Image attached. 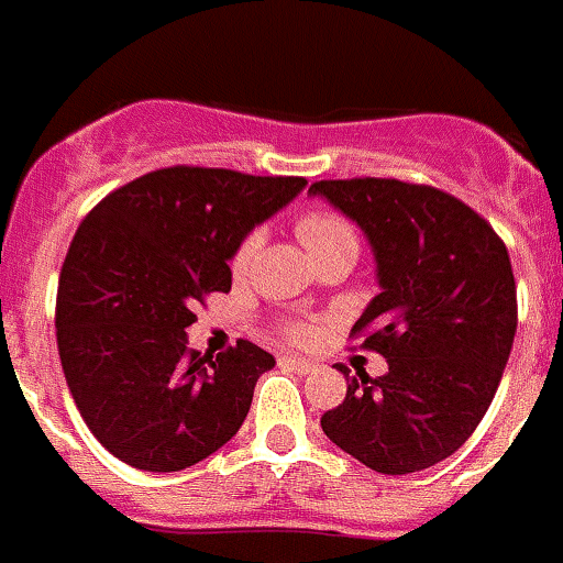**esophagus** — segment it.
<instances>
[{
  "mask_svg": "<svg viewBox=\"0 0 563 563\" xmlns=\"http://www.w3.org/2000/svg\"><path fill=\"white\" fill-rule=\"evenodd\" d=\"M280 363L288 365L291 371H297V374H314L317 371V363H311V360H300V356H291V354H283Z\"/></svg>",
  "mask_w": 563,
  "mask_h": 563,
  "instance_id": "1",
  "label": "esophagus"
}]
</instances>
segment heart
<instances>
[{"mask_svg": "<svg viewBox=\"0 0 563 563\" xmlns=\"http://www.w3.org/2000/svg\"><path fill=\"white\" fill-rule=\"evenodd\" d=\"M297 238L302 241L306 252L314 257V263L325 261L331 254L340 252H360V232H356L354 223L345 218V214L334 212V209H306V212L297 218L295 223ZM263 241H266V232L261 227H254L252 232L238 243L232 254V272L238 277H243L249 268L254 266L257 254H261ZM283 336L291 342H309L314 336V325L309 320H286L283 322Z\"/></svg>", "mask_w": 563, "mask_h": 563, "instance_id": "heart-1", "label": "heart"}]
</instances>
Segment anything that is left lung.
Masks as SVG:
<instances>
[{
    "label": "left lung",
    "instance_id": "1",
    "mask_svg": "<svg viewBox=\"0 0 563 563\" xmlns=\"http://www.w3.org/2000/svg\"><path fill=\"white\" fill-rule=\"evenodd\" d=\"M363 227L383 291L351 340L388 360L320 419L325 437L376 473L402 476L459 451L496 397L518 325L516 277L496 229L464 200L397 178L317 180Z\"/></svg>",
    "mask_w": 563,
    "mask_h": 563
}]
</instances>
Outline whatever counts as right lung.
I'll use <instances>...</instances> for the list:
<instances>
[{"instance_id":"right-lung-1","label":"right lung","mask_w":563,"mask_h":563,"mask_svg":"<svg viewBox=\"0 0 563 563\" xmlns=\"http://www.w3.org/2000/svg\"><path fill=\"white\" fill-rule=\"evenodd\" d=\"M302 187L297 175L178 164L87 212L58 275L56 342L73 402L112 456L184 471L241 430L275 356L249 340L200 354L187 329L198 302L232 288L238 243Z\"/></svg>"}]
</instances>
